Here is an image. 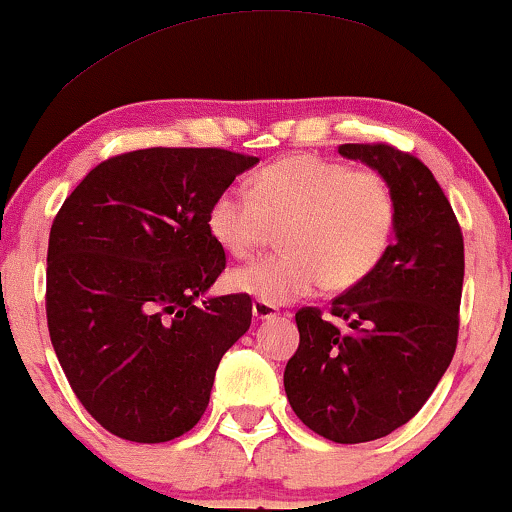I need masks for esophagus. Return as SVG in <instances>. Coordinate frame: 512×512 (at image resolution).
<instances>
[{
	"label": "esophagus",
	"instance_id": "34e87169",
	"mask_svg": "<svg viewBox=\"0 0 512 512\" xmlns=\"http://www.w3.org/2000/svg\"><path fill=\"white\" fill-rule=\"evenodd\" d=\"M251 314H254L256 321H270V318L280 316V311L275 309V306H268L263 302H254V304H251Z\"/></svg>",
	"mask_w": 512,
	"mask_h": 512
}]
</instances>
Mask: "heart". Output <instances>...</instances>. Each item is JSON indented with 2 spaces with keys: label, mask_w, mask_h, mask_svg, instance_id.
Instances as JSON below:
<instances>
[{
  "label": "heart",
  "mask_w": 512,
  "mask_h": 512,
  "mask_svg": "<svg viewBox=\"0 0 512 512\" xmlns=\"http://www.w3.org/2000/svg\"><path fill=\"white\" fill-rule=\"evenodd\" d=\"M398 206L381 174L318 155H290L263 167L249 194L225 189L208 208V234L222 251L246 258L282 225V254L232 270L230 287L268 306L321 290H347L386 256Z\"/></svg>",
  "instance_id": "1"
}]
</instances>
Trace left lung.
<instances>
[{
    "label": "left lung",
    "instance_id": "left-lung-1",
    "mask_svg": "<svg viewBox=\"0 0 512 512\" xmlns=\"http://www.w3.org/2000/svg\"><path fill=\"white\" fill-rule=\"evenodd\" d=\"M338 153L386 179L398 206L393 244L330 314L297 311L299 347L285 366L294 414L335 443L388 436L422 410L458 345L465 244L446 194L424 162L386 143Z\"/></svg>",
    "mask_w": 512,
    "mask_h": 512
}]
</instances>
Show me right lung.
I'll list each match as a JSON object with an SVG mask.
<instances>
[{
  "mask_svg": "<svg viewBox=\"0 0 512 512\" xmlns=\"http://www.w3.org/2000/svg\"><path fill=\"white\" fill-rule=\"evenodd\" d=\"M256 162L220 148L134 150L100 162L59 208L47 328L76 398L110 434L165 443L206 412L222 354L251 326L249 294L206 297L225 270L206 218Z\"/></svg>",
  "mask_w": 512,
  "mask_h": 512,
  "instance_id": "obj_1",
  "label": "right lung"
}]
</instances>
